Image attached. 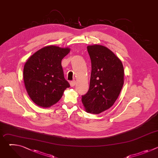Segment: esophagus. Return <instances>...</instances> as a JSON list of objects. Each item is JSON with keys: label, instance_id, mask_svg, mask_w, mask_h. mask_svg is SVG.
I'll list each match as a JSON object with an SVG mask.
<instances>
[{"label": "esophagus", "instance_id": "obj_1", "mask_svg": "<svg viewBox=\"0 0 158 158\" xmlns=\"http://www.w3.org/2000/svg\"><path fill=\"white\" fill-rule=\"evenodd\" d=\"M76 81H71V82H70V85H71V87H74V86L76 85Z\"/></svg>", "mask_w": 158, "mask_h": 158}]
</instances>
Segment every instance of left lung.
<instances>
[{"instance_id": "1", "label": "left lung", "mask_w": 158, "mask_h": 158, "mask_svg": "<svg viewBox=\"0 0 158 158\" xmlns=\"http://www.w3.org/2000/svg\"><path fill=\"white\" fill-rule=\"evenodd\" d=\"M91 60L89 89L82 96L87 112L98 114L112 106L124 84V67L121 60L101 45L87 46Z\"/></svg>"}]
</instances>
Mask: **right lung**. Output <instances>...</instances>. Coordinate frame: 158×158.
Listing matches in <instances>:
<instances>
[{
    "label": "right lung",
    "mask_w": 158,
    "mask_h": 158,
    "mask_svg": "<svg viewBox=\"0 0 158 158\" xmlns=\"http://www.w3.org/2000/svg\"><path fill=\"white\" fill-rule=\"evenodd\" d=\"M70 52L68 48L44 47L31 56L24 67L26 91L38 106L49 107L62 98L70 85L64 76L62 59Z\"/></svg>",
    "instance_id": "right-lung-1"
}]
</instances>
